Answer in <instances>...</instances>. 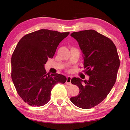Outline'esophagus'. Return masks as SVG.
Listing matches in <instances>:
<instances>
[{
  "instance_id": "obj_1",
  "label": "esophagus",
  "mask_w": 130,
  "mask_h": 130,
  "mask_svg": "<svg viewBox=\"0 0 130 130\" xmlns=\"http://www.w3.org/2000/svg\"><path fill=\"white\" fill-rule=\"evenodd\" d=\"M71 76H68L67 78V82H66V84L68 85H71Z\"/></svg>"
}]
</instances>
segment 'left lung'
Instances as JSON below:
<instances>
[{
    "instance_id": "left-lung-1",
    "label": "left lung",
    "mask_w": 130,
    "mask_h": 130,
    "mask_svg": "<svg viewBox=\"0 0 130 130\" xmlns=\"http://www.w3.org/2000/svg\"><path fill=\"white\" fill-rule=\"evenodd\" d=\"M78 41L83 54L84 72L88 80L73 78L72 84L79 88V94L70 98L76 106L89 109L106 98L116 80L120 61L113 41L104 35L88 29L70 35Z\"/></svg>"
}]
</instances>
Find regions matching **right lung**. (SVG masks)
Masks as SVG:
<instances>
[{
    "mask_svg": "<svg viewBox=\"0 0 130 130\" xmlns=\"http://www.w3.org/2000/svg\"><path fill=\"white\" fill-rule=\"evenodd\" d=\"M69 34L40 29L24 36L16 46L11 59V76L18 95L30 106L47 103L55 85L67 81L61 74H47L44 66Z\"/></svg>",
    "mask_w": 130,
    "mask_h": 130,
    "instance_id": "1",
    "label": "right lung"
}]
</instances>
